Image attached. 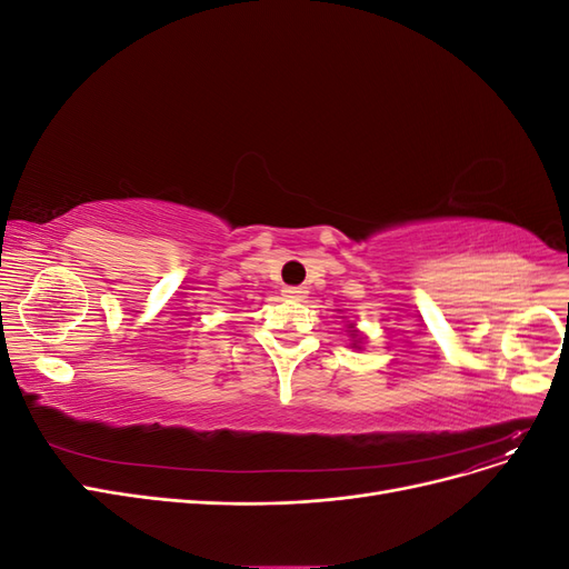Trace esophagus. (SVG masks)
<instances>
[{
	"label": "esophagus",
	"instance_id": "1",
	"mask_svg": "<svg viewBox=\"0 0 569 569\" xmlns=\"http://www.w3.org/2000/svg\"><path fill=\"white\" fill-rule=\"evenodd\" d=\"M284 295H287L289 299H303V297H306V287H287Z\"/></svg>",
	"mask_w": 569,
	"mask_h": 569
}]
</instances>
